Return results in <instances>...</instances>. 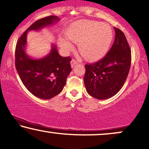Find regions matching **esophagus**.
<instances>
[{
  "label": "esophagus",
  "instance_id": "esophagus-1",
  "mask_svg": "<svg viewBox=\"0 0 149 149\" xmlns=\"http://www.w3.org/2000/svg\"><path fill=\"white\" fill-rule=\"evenodd\" d=\"M77 64H78V62H77L76 60H74V59H72L71 60V67H74L75 65H77Z\"/></svg>",
  "mask_w": 149,
  "mask_h": 149
}]
</instances>
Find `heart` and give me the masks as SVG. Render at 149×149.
<instances>
[{
  "label": "heart",
  "instance_id": "b5f03b06",
  "mask_svg": "<svg viewBox=\"0 0 149 149\" xmlns=\"http://www.w3.org/2000/svg\"><path fill=\"white\" fill-rule=\"evenodd\" d=\"M66 34L70 39L60 38V46L69 52L74 47L71 40L80 42V52L89 61H97L102 58L108 52L113 39L112 31L109 25L89 20L73 24L67 29Z\"/></svg>",
  "mask_w": 149,
  "mask_h": 149
}]
</instances>
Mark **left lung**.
Returning <instances> with one entry per match:
<instances>
[{"instance_id": "1", "label": "left lung", "mask_w": 149, "mask_h": 149, "mask_svg": "<svg viewBox=\"0 0 149 149\" xmlns=\"http://www.w3.org/2000/svg\"><path fill=\"white\" fill-rule=\"evenodd\" d=\"M114 29V42L107 55L97 63L85 65L86 90L98 100L108 99L116 95L125 84L131 67V49L125 35L118 28Z\"/></svg>"}]
</instances>
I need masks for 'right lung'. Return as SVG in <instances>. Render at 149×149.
I'll use <instances>...</instances> for the list:
<instances>
[{
  "instance_id": "add662e5",
  "label": "right lung",
  "mask_w": 149,
  "mask_h": 149,
  "mask_svg": "<svg viewBox=\"0 0 149 149\" xmlns=\"http://www.w3.org/2000/svg\"><path fill=\"white\" fill-rule=\"evenodd\" d=\"M60 20L49 16L37 20L23 33L17 42L15 51V65L22 83L33 95L43 100L52 98L63 91L71 69L70 57H62L56 45L45 57L31 58L25 52L29 31H39L55 24Z\"/></svg>"
}]
</instances>
